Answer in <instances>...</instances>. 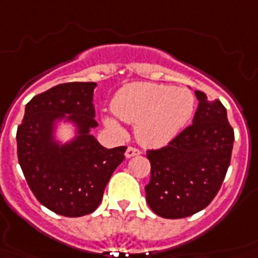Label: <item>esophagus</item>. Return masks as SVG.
<instances>
[{
    "instance_id": "obj_1",
    "label": "esophagus",
    "mask_w": 258,
    "mask_h": 258,
    "mask_svg": "<svg viewBox=\"0 0 258 258\" xmlns=\"http://www.w3.org/2000/svg\"><path fill=\"white\" fill-rule=\"evenodd\" d=\"M140 154H141V151H140L138 148L131 147V145H130V147L127 148V151H125V156H127V158H131V156H137V155H140Z\"/></svg>"
}]
</instances>
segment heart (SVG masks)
Returning a JSON list of instances; mask_svg holds the SVG:
<instances>
[{
    "instance_id": "obj_1",
    "label": "heart",
    "mask_w": 258,
    "mask_h": 258,
    "mask_svg": "<svg viewBox=\"0 0 258 258\" xmlns=\"http://www.w3.org/2000/svg\"><path fill=\"white\" fill-rule=\"evenodd\" d=\"M111 110L120 120L137 124L135 134L141 144L160 147L172 141L190 121L194 96L169 85L131 84L117 93ZM106 124L117 134H124L116 120L107 118Z\"/></svg>"
}]
</instances>
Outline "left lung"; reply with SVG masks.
Wrapping results in <instances>:
<instances>
[{"label": "left lung", "instance_id": "1", "mask_svg": "<svg viewBox=\"0 0 258 258\" xmlns=\"http://www.w3.org/2000/svg\"><path fill=\"white\" fill-rule=\"evenodd\" d=\"M198 107L192 124L159 149H148L151 179L147 203L167 219L191 217L215 198L230 165L235 133L226 109L196 91Z\"/></svg>", "mask_w": 258, "mask_h": 258}]
</instances>
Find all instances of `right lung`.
<instances>
[{
    "instance_id": "add662e5",
    "label": "right lung",
    "mask_w": 258,
    "mask_h": 258,
    "mask_svg": "<svg viewBox=\"0 0 258 258\" xmlns=\"http://www.w3.org/2000/svg\"><path fill=\"white\" fill-rule=\"evenodd\" d=\"M95 82H68L36 95L16 131L18 160L37 201L58 215H88L102 203L106 185L124 160L127 147H102L89 130L98 125ZM71 114L80 135L58 147L51 140L52 121Z\"/></svg>"
}]
</instances>
